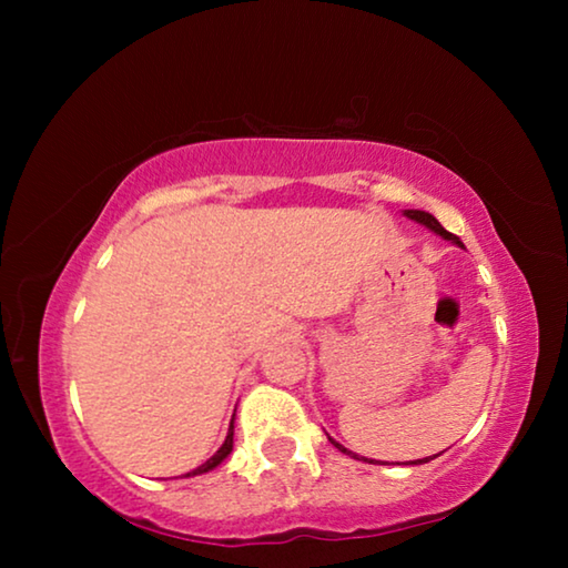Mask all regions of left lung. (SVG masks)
<instances>
[{
  "label": "left lung",
  "mask_w": 568,
  "mask_h": 568,
  "mask_svg": "<svg viewBox=\"0 0 568 568\" xmlns=\"http://www.w3.org/2000/svg\"><path fill=\"white\" fill-rule=\"evenodd\" d=\"M403 215H406V217H410V220H416V223H420V225H426L428 230H434V233H436V235H440V237H446V240H450V243H456L458 247H464V243H460V240H458V237H456L454 233H448V230H446L444 225H440V223H438V220H436L434 215H430V213H423V210H406V213H403ZM328 440H331V444H333L335 448H338V450H343V454H348V456H353L348 448H343V446L338 444V440H333L331 436H328ZM436 456H440V454H436ZM436 456H428V458H418V460H410V464H428V460H434ZM353 458H355V456H353Z\"/></svg>",
  "instance_id": "1"
}]
</instances>
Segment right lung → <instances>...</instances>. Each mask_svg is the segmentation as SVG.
<instances>
[{"label": "right lung", "instance_id": "1", "mask_svg": "<svg viewBox=\"0 0 568 568\" xmlns=\"http://www.w3.org/2000/svg\"><path fill=\"white\" fill-rule=\"evenodd\" d=\"M230 450H233V423H230V428H227L225 444L215 450V456H213V458H207L203 466H197L195 470H190V474H185V476H200V474H207V470H213L215 466L223 464V460L230 456Z\"/></svg>", "mask_w": 568, "mask_h": 568}]
</instances>
